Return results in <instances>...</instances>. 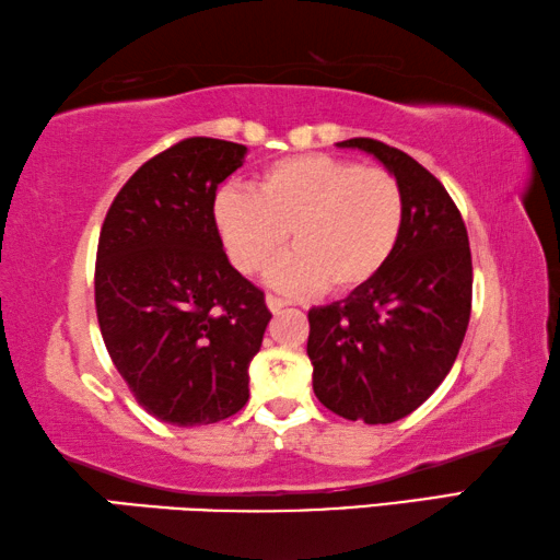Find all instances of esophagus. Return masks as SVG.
Segmentation results:
<instances>
[{"instance_id": "esophagus-1", "label": "esophagus", "mask_w": 560, "mask_h": 560, "mask_svg": "<svg viewBox=\"0 0 560 560\" xmlns=\"http://www.w3.org/2000/svg\"><path fill=\"white\" fill-rule=\"evenodd\" d=\"M266 306H269V312H273V314H279L283 306H289V301H283V299H279V296H273V294H269V296H266Z\"/></svg>"}]
</instances>
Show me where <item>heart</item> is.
I'll list each match as a JSON object with an SVG mask.
<instances>
[{
  "instance_id": "heart-1",
  "label": "heart",
  "mask_w": 560,
  "mask_h": 560,
  "mask_svg": "<svg viewBox=\"0 0 560 560\" xmlns=\"http://www.w3.org/2000/svg\"><path fill=\"white\" fill-rule=\"evenodd\" d=\"M211 219L242 273L266 269L289 234L296 252L271 269L273 287L289 294L326 287L328 294L349 296L392 261L404 229V191L386 168L299 154L264 166L252 191L219 189Z\"/></svg>"
}]
</instances>
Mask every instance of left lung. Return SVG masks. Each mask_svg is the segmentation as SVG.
Masks as SVG:
<instances>
[{
    "mask_svg": "<svg viewBox=\"0 0 560 560\" xmlns=\"http://www.w3.org/2000/svg\"><path fill=\"white\" fill-rule=\"evenodd\" d=\"M339 147L376 156L404 191V229L378 277L308 312L314 394L349 421L394 423L416 411L454 366L471 318L466 224L429 168L376 139Z\"/></svg>",
    "mask_w": 560,
    "mask_h": 560,
    "instance_id": "left-lung-1",
    "label": "left lung"
}]
</instances>
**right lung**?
<instances>
[{"label": "right lung", "instance_id": "obj_1", "mask_svg": "<svg viewBox=\"0 0 560 560\" xmlns=\"http://www.w3.org/2000/svg\"><path fill=\"white\" fill-rule=\"evenodd\" d=\"M246 147L191 137L141 164L100 234L102 339L137 401L172 425H207L248 401V363L271 312L226 259L211 219L217 186Z\"/></svg>", "mask_w": 560, "mask_h": 560}]
</instances>
